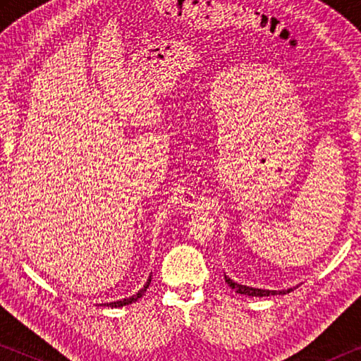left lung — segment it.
Wrapping results in <instances>:
<instances>
[{
	"label": "left lung",
	"mask_w": 361,
	"mask_h": 361,
	"mask_svg": "<svg viewBox=\"0 0 361 361\" xmlns=\"http://www.w3.org/2000/svg\"><path fill=\"white\" fill-rule=\"evenodd\" d=\"M226 282L231 286L232 290H235L237 293H240V295H248V296H272V295H286V293L293 291L295 288H290V290H282V291H271V290H261V288H252V286H247V285H240L234 282V280H231L229 277H224Z\"/></svg>",
	"instance_id": "8db88e82"
}]
</instances>
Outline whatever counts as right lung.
I'll use <instances>...</instances> for the list:
<instances>
[{
	"mask_svg": "<svg viewBox=\"0 0 361 361\" xmlns=\"http://www.w3.org/2000/svg\"><path fill=\"white\" fill-rule=\"evenodd\" d=\"M149 283H151V279L148 280V282H146V285L143 286L142 290H140V291L137 293V295H133V296H130V298H126V299H122V301H114V302H109V304H105V305H108V307H121V305H127V304H132V302H135L138 298H142V296H143V293L146 291V288H148Z\"/></svg>",
	"mask_w": 361,
	"mask_h": 361,
	"instance_id": "obj_1",
	"label": "right lung"
}]
</instances>
